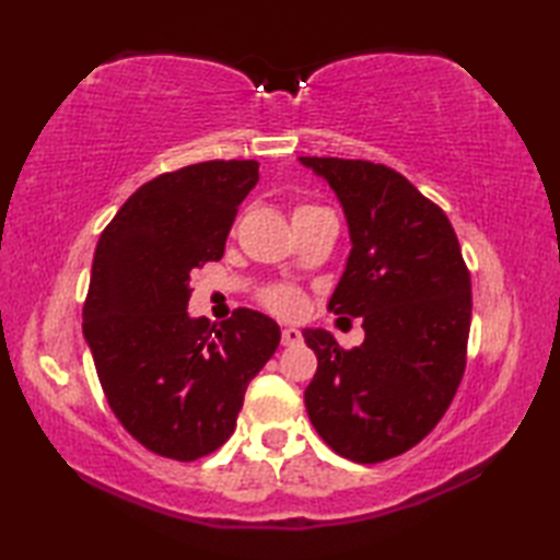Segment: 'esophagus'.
Here are the masks:
<instances>
[{
  "mask_svg": "<svg viewBox=\"0 0 560 560\" xmlns=\"http://www.w3.org/2000/svg\"><path fill=\"white\" fill-rule=\"evenodd\" d=\"M303 341V335L295 327H287L281 331V343L283 347H295V343Z\"/></svg>",
  "mask_w": 560,
  "mask_h": 560,
  "instance_id": "esophagus-1",
  "label": "esophagus"
}]
</instances>
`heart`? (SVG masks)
<instances>
[{
	"instance_id": "obj_1",
	"label": "heart",
	"mask_w": 560,
	"mask_h": 560,
	"mask_svg": "<svg viewBox=\"0 0 560 560\" xmlns=\"http://www.w3.org/2000/svg\"><path fill=\"white\" fill-rule=\"evenodd\" d=\"M315 209H323V207L299 205L293 209V217H299L303 211H315ZM261 303H265L271 313H277L281 317H293L303 311V293L301 289L291 287V283H279V287H271L261 293Z\"/></svg>"
}]
</instances>
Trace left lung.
I'll return each mask as SVG.
<instances>
[{
	"instance_id": "1",
	"label": "left lung",
	"mask_w": 560,
	"mask_h": 560,
	"mask_svg": "<svg viewBox=\"0 0 560 560\" xmlns=\"http://www.w3.org/2000/svg\"><path fill=\"white\" fill-rule=\"evenodd\" d=\"M335 189L351 255L329 313L361 317V347L303 329L317 355L305 409L351 462L397 457L443 419L467 365L471 279L445 211L383 163L303 156Z\"/></svg>"
}]
</instances>
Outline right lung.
<instances>
[{"mask_svg": "<svg viewBox=\"0 0 560 560\" xmlns=\"http://www.w3.org/2000/svg\"><path fill=\"white\" fill-rule=\"evenodd\" d=\"M257 161H205L141 185L93 255L83 337L117 421L161 457L192 462L235 431L247 383L279 347L271 317H189V271L219 261Z\"/></svg>", "mask_w": 560, "mask_h": 560, "instance_id": "add662e5", "label": "right lung"}]
</instances>
